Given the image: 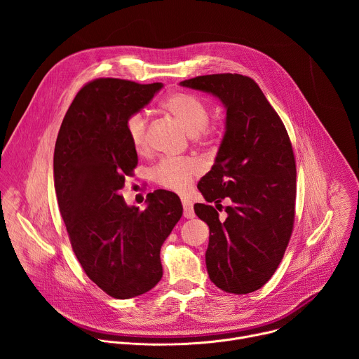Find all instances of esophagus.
<instances>
[{"label": "esophagus", "mask_w": 359, "mask_h": 359, "mask_svg": "<svg viewBox=\"0 0 359 359\" xmlns=\"http://www.w3.org/2000/svg\"><path fill=\"white\" fill-rule=\"evenodd\" d=\"M182 204H183V216L186 219H193L194 217V209H193V204L190 200L182 197Z\"/></svg>", "instance_id": "obj_1"}]
</instances>
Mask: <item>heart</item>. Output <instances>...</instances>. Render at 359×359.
Listing matches in <instances>:
<instances>
[{
    "mask_svg": "<svg viewBox=\"0 0 359 359\" xmlns=\"http://www.w3.org/2000/svg\"><path fill=\"white\" fill-rule=\"evenodd\" d=\"M163 108L169 111L191 136H208L210 133V114L204 102L194 95L177 92L163 100ZM126 135L135 150L143 151L147 147V118L143 112H133L126 118ZM198 162L193 159H163L151 170L153 180L161 186L184 191L194 176L200 173Z\"/></svg>",
    "mask_w": 359,
    "mask_h": 359,
    "instance_id": "1",
    "label": "heart"
}]
</instances>
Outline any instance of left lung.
Wrapping results in <instances>:
<instances>
[{
	"label": "left lung",
	"instance_id": "1",
	"mask_svg": "<svg viewBox=\"0 0 359 359\" xmlns=\"http://www.w3.org/2000/svg\"><path fill=\"white\" fill-rule=\"evenodd\" d=\"M212 93L226 108V130L212 170L197 189L206 201L230 197L224 222L213 206L194 213L210 229L206 266L223 291L248 294L276 273L288 245L295 213V161L285 126L260 86L238 74L180 82Z\"/></svg>",
	"mask_w": 359,
	"mask_h": 359
}]
</instances>
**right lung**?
<instances>
[{
    "label": "right lung",
    "mask_w": 359,
    "mask_h": 359,
    "mask_svg": "<svg viewBox=\"0 0 359 359\" xmlns=\"http://www.w3.org/2000/svg\"><path fill=\"white\" fill-rule=\"evenodd\" d=\"M163 83L99 78L75 96L54 151L58 206L86 276L108 295L147 292L162 276L161 248L183 215L177 194L156 190L147 208L128 206L119 190L137 165L125 129Z\"/></svg>",
    "instance_id": "obj_1"
}]
</instances>
